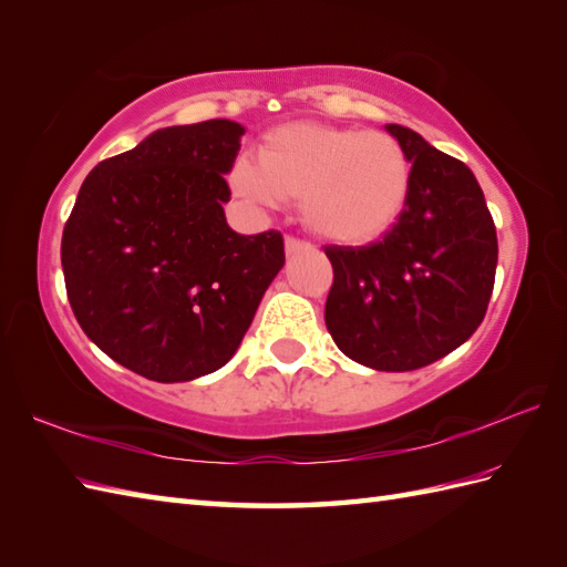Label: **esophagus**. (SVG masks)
<instances>
[{
	"mask_svg": "<svg viewBox=\"0 0 567 567\" xmlns=\"http://www.w3.org/2000/svg\"><path fill=\"white\" fill-rule=\"evenodd\" d=\"M285 250H287V256H297V252L311 250V244H307V240H302V238L287 236V238H285Z\"/></svg>",
	"mask_w": 567,
	"mask_h": 567,
	"instance_id": "34e87169",
	"label": "esophagus"
}]
</instances>
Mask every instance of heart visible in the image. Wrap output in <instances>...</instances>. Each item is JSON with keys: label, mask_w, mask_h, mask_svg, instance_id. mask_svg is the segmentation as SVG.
<instances>
[{"label": "heart", "mask_w": 567, "mask_h": 567, "mask_svg": "<svg viewBox=\"0 0 567 567\" xmlns=\"http://www.w3.org/2000/svg\"><path fill=\"white\" fill-rule=\"evenodd\" d=\"M414 167L384 131L297 122L262 138L258 161L240 155L228 183L256 207L302 199V219L333 244H368L402 219Z\"/></svg>", "instance_id": "obj_1"}]
</instances>
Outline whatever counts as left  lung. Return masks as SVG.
Listing matches in <instances>:
<instances>
[{"label":"left lung","instance_id":"8db88e82","mask_svg":"<svg viewBox=\"0 0 567 567\" xmlns=\"http://www.w3.org/2000/svg\"><path fill=\"white\" fill-rule=\"evenodd\" d=\"M412 195L370 246L323 248L333 265L327 329L360 365L406 372L436 363L483 323L495 287L497 231L473 171L400 124Z\"/></svg>","mask_w":567,"mask_h":567}]
</instances>
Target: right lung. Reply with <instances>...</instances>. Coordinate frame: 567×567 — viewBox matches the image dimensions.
I'll return each instance as SVG.
<instances>
[{
    "label": "right lung",
    "mask_w": 567,
    "mask_h": 567,
    "mask_svg": "<svg viewBox=\"0 0 567 567\" xmlns=\"http://www.w3.org/2000/svg\"><path fill=\"white\" fill-rule=\"evenodd\" d=\"M244 126H171L84 177L60 244L82 331L118 365L187 382L226 365L285 265L282 234L224 216Z\"/></svg>",
    "instance_id": "add662e5"
}]
</instances>
